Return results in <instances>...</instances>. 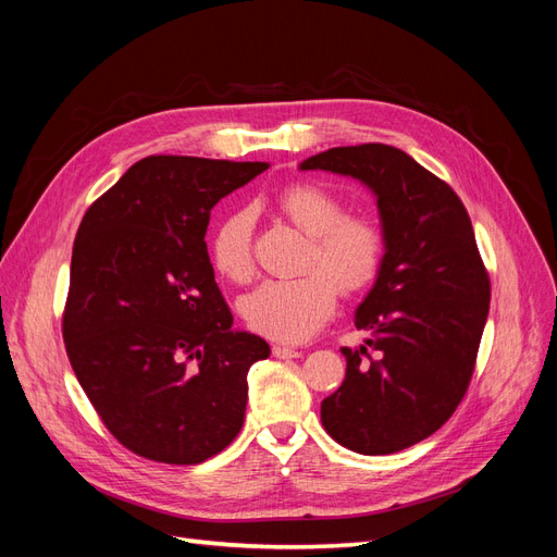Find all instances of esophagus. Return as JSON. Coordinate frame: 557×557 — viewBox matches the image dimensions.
<instances>
[{
	"instance_id": "obj_1",
	"label": "esophagus",
	"mask_w": 557,
	"mask_h": 557,
	"mask_svg": "<svg viewBox=\"0 0 557 557\" xmlns=\"http://www.w3.org/2000/svg\"><path fill=\"white\" fill-rule=\"evenodd\" d=\"M272 352H274V358H281V360H288V358H299V356H301V350H299V348L281 346V344H276V346L272 348Z\"/></svg>"
}]
</instances>
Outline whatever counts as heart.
I'll list each match as a JSON object with an SVG mask.
<instances>
[{"label": "heart", "instance_id": "heart-1", "mask_svg": "<svg viewBox=\"0 0 557 557\" xmlns=\"http://www.w3.org/2000/svg\"><path fill=\"white\" fill-rule=\"evenodd\" d=\"M278 211L311 237L313 272L269 278L239 301L248 327L278 342H305L323 327L336 307V285L362 290L379 274L383 234L367 218L346 215L344 201L318 183H295L276 199ZM215 272L244 283L252 276V213L237 209L215 225L209 239Z\"/></svg>", "mask_w": 557, "mask_h": 557}]
</instances>
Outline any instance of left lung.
I'll return each mask as SVG.
<instances>
[{"instance_id": "8db88e82", "label": "left lung", "mask_w": 557, "mask_h": 557, "mask_svg": "<svg viewBox=\"0 0 557 557\" xmlns=\"http://www.w3.org/2000/svg\"><path fill=\"white\" fill-rule=\"evenodd\" d=\"M299 170L360 181L376 197L385 244L356 309L367 339L342 348L346 379L320 404V420L348 450H404L446 423L474 372L491 307L474 227L450 185L393 146L330 148Z\"/></svg>"}]
</instances>
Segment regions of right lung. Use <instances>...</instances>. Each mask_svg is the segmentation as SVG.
<instances>
[{
	"instance_id": "obj_1",
	"label": "right lung",
	"mask_w": 557,
	"mask_h": 557,
	"mask_svg": "<svg viewBox=\"0 0 557 557\" xmlns=\"http://www.w3.org/2000/svg\"><path fill=\"white\" fill-rule=\"evenodd\" d=\"M267 166L150 156L83 215L66 356L109 432L141 458L205 462L244 425L248 369L272 350L232 327L205 234L218 201Z\"/></svg>"
}]
</instances>
